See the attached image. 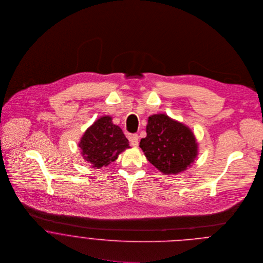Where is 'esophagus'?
<instances>
[{
	"label": "esophagus",
	"instance_id": "esophagus-1",
	"mask_svg": "<svg viewBox=\"0 0 263 263\" xmlns=\"http://www.w3.org/2000/svg\"><path fill=\"white\" fill-rule=\"evenodd\" d=\"M129 142H130L132 146L138 147V145H139V136L138 135H132L129 137Z\"/></svg>",
	"mask_w": 263,
	"mask_h": 263
}]
</instances>
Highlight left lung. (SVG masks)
Listing matches in <instances>:
<instances>
[{
  "label": "left lung",
  "mask_w": 263,
  "mask_h": 263,
  "mask_svg": "<svg viewBox=\"0 0 263 263\" xmlns=\"http://www.w3.org/2000/svg\"><path fill=\"white\" fill-rule=\"evenodd\" d=\"M146 132L140 147L160 172L177 175L192 166L198 155V143L186 124L158 113L149 116Z\"/></svg>",
  "instance_id": "1"
}]
</instances>
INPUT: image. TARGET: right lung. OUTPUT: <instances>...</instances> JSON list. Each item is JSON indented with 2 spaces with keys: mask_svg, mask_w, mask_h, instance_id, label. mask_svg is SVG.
Instances as JSON below:
<instances>
[{
  "mask_svg": "<svg viewBox=\"0 0 263 263\" xmlns=\"http://www.w3.org/2000/svg\"><path fill=\"white\" fill-rule=\"evenodd\" d=\"M85 162L100 169L114 162L119 154L129 149L128 140L114 124L110 115H103L90 125L78 144Z\"/></svg>",
  "mask_w": 263,
  "mask_h": 263,
  "instance_id": "add662e5",
  "label": "right lung"
}]
</instances>
